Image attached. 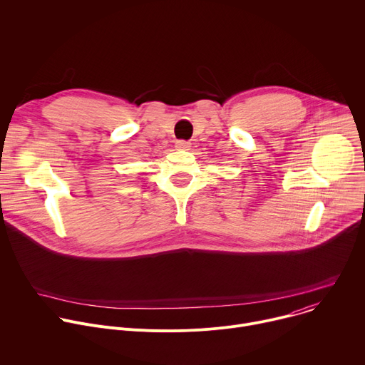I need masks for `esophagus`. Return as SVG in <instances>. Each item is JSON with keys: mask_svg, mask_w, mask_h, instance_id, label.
<instances>
[{"mask_svg": "<svg viewBox=\"0 0 365 365\" xmlns=\"http://www.w3.org/2000/svg\"><path fill=\"white\" fill-rule=\"evenodd\" d=\"M189 147H190V143H189V141H185V140L176 141V148H178V150H189Z\"/></svg>", "mask_w": 365, "mask_h": 365, "instance_id": "1", "label": "esophagus"}]
</instances>
